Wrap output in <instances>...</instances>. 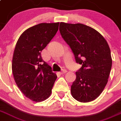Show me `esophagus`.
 <instances>
[{
  "label": "esophagus",
  "mask_w": 121,
  "mask_h": 121,
  "mask_svg": "<svg viewBox=\"0 0 121 121\" xmlns=\"http://www.w3.org/2000/svg\"><path fill=\"white\" fill-rule=\"evenodd\" d=\"M66 72H67V71L66 69H62L61 71L60 72V73L61 74H64V73H65Z\"/></svg>",
  "instance_id": "1"
}]
</instances>
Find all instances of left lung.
<instances>
[{
  "mask_svg": "<svg viewBox=\"0 0 121 121\" xmlns=\"http://www.w3.org/2000/svg\"><path fill=\"white\" fill-rule=\"evenodd\" d=\"M59 30L76 63L82 65L71 85L72 97L80 102L92 101L108 82L112 66L108 44L98 31L84 24L60 22Z\"/></svg>",
  "mask_w": 121,
  "mask_h": 121,
  "instance_id": "obj_1",
  "label": "left lung"
}]
</instances>
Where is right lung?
<instances>
[{
  "instance_id": "obj_1",
  "label": "right lung",
  "mask_w": 121,
  "mask_h": 121,
  "mask_svg": "<svg viewBox=\"0 0 121 121\" xmlns=\"http://www.w3.org/2000/svg\"><path fill=\"white\" fill-rule=\"evenodd\" d=\"M59 24L41 23L27 29L14 49L12 71L16 83L26 97L36 102L50 96L57 77L41 52L54 37Z\"/></svg>"
}]
</instances>
